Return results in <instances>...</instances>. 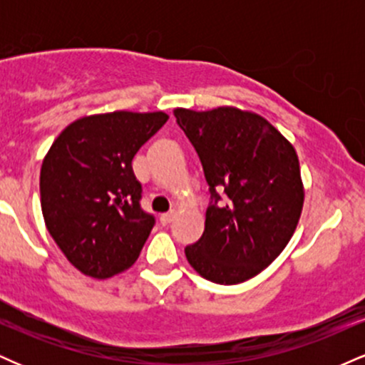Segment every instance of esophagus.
Here are the masks:
<instances>
[{
    "instance_id": "1",
    "label": "esophagus",
    "mask_w": 365,
    "mask_h": 365,
    "mask_svg": "<svg viewBox=\"0 0 365 365\" xmlns=\"http://www.w3.org/2000/svg\"><path fill=\"white\" fill-rule=\"evenodd\" d=\"M173 217H175V211H170V212H165V215H161L159 221H161V225H168L173 221Z\"/></svg>"
}]
</instances>
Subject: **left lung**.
<instances>
[{
    "label": "left lung",
    "mask_w": 365,
    "mask_h": 365,
    "mask_svg": "<svg viewBox=\"0 0 365 365\" xmlns=\"http://www.w3.org/2000/svg\"><path fill=\"white\" fill-rule=\"evenodd\" d=\"M175 118L211 194L206 228L185 247L187 261L209 282H247L282 254L299 223L304 185L295 149L269 121L237 108H177ZM221 191L229 197L225 205Z\"/></svg>",
    "instance_id": "obj_1"
}]
</instances>
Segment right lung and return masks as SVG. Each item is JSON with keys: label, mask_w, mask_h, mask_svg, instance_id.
<instances>
[{"label": "right lung", "mask_w": 365, "mask_h": 365, "mask_svg": "<svg viewBox=\"0 0 365 365\" xmlns=\"http://www.w3.org/2000/svg\"><path fill=\"white\" fill-rule=\"evenodd\" d=\"M168 120L163 111H115L73 121L41 168V207L49 235L92 278L121 273L139 257L154 220L140 207L132 159Z\"/></svg>", "instance_id": "add662e5"}]
</instances>
